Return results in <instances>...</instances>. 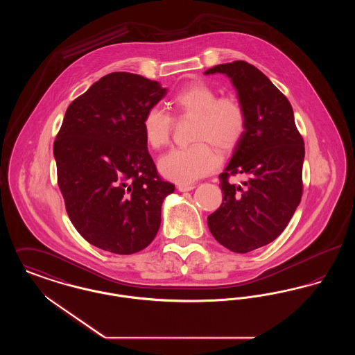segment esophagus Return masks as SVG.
Segmentation results:
<instances>
[{
	"label": "esophagus",
	"mask_w": 355,
	"mask_h": 355,
	"mask_svg": "<svg viewBox=\"0 0 355 355\" xmlns=\"http://www.w3.org/2000/svg\"><path fill=\"white\" fill-rule=\"evenodd\" d=\"M177 189L180 190V191H190V190H193L194 189V185H178L177 186Z\"/></svg>",
	"instance_id": "1"
}]
</instances>
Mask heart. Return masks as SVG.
<instances>
[{
    "instance_id": "obj_1",
    "label": "heart",
    "mask_w": 355,
    "mask_h": 355,
    "mask_svg": "<svg viewBox=\"0 0 355 355\" xmlns=\"http://www.w3.org/2000/svg\"><path fill=\"white\" fill-rule=\"evenodd\" d=\"M180 116L194 117L190 146L175 148L161 157L158 166L171 181L189 185L217 169L220 158L214 149L230 152L241 142L246 130V116L234 98H218V93L205 83H193L178 90L170 100ZM173 119L158 106L146 110L142 132L152 149H161L169 142ZM209 143L207 144V142Z\"/></svg>"
}]
</instances>
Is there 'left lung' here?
I'll use <instances>...</instances> for the list:
<instances>
[{
    "label": "left lung",
    "mask_w": 355,
    "mask_h": 355,
    "mask_svg": "<svg viewBox=\"0 0 355 355\" xmlns=\"http://www.w3.org/2000/svg\"><path fill=\"white\" fill-rule=\"evenodd\" d=\"M230 78L246 116V130L220 175L223 198L207 217L210 233L226 249L249 253L272 242L302 197L304 139L286 97L258 69L234 61L205 71ZM242 173L241 186L228 175Z\"/></svg>",
    "instance_id": "obj_1"
}]
</instances>
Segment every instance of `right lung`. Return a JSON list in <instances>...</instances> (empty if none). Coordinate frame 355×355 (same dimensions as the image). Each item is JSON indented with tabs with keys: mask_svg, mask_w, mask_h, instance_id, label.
<instances>
[{
	"mask_svg": "<svg viewBox=\"0 0 355 355\" xmlns=\"http://www.w3.org/2000/svg\"><path fill=\"white\" fill-rule=\"evenodd\" d=\"M168 89L116 71L69 105L53 153L69 218L96 248L114 254L145 249L174 191L157 173L142 132L146 110Z\"/></svg>",
	"mask_w": 355,
	"mask_h": 355,
	"instance_id": "1",
	"label": "right lung"
}]
</instances>
